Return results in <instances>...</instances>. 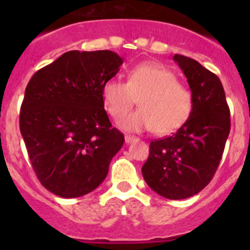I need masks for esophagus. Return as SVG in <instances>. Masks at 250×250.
Wrapping results in <instances>:
<instances>
[{
  "mask_svg": "<svg viewBox=\"0 0 250 250\" xmlns=\"http://www.w3.org/2000/svg\"><path fill=\"white\" fill-rule=\"evenodd\" d=\"M134 141H138V138H135V136H131V135L125 136V143H126V144H131V143H134Z\"/></svg>",
  "mask_w": 250,
  "mask_h": 250,
  "instance_id": "34e87169",
  "label": "esophagus"
}]
</instances>
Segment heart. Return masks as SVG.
<instances>
[{"instance_id": "obj_1", "label": "heart", "mask_w": 250, "mask_h": 250, "mask_svg": "<svg viewBox=\"0 0 250 250\" xmlns=\"http://www.w3.org/2000/svg\"><path fill=\"white\" fill-rule=\"evenodd\" d=\"M139 99L141 109L123 119L121 127L129 131L152 130L159 135L176 131L189 119L193 95L165 66L143 62L132 66L127 83L111 79L103 86V100L112 118L120 119Z\"/></svg>"}]
</instances>
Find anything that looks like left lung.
Instances as JSON below:
<instances>
[{
	"label": "left lung",
	"mask_w": 250,
	"mask_h": 250,
	"mask_svg": "<svg viewBox=\"0 0 250 250\" xmlns=\"http://www.w3.org/2000/svg\"><path fill=\"white\" fill-rule=\"evenodd\" d=\"M174 60L187 77L193 109L174 134L150 143L141 173L167 199H187L202 191L215 174L230 131V111L219 77L183 55Z\"/></svg>",
	"instance_id": "8db88e82"
}]
</instances>
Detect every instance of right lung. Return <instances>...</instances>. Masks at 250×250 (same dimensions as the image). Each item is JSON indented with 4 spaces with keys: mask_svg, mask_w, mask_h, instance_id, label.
Wrapping results in <instances>:
<instances>
[{
    "mask_svg": "<svg viewBox=\"0 0 250 250\" xmlns=\"http://www.w3.org/2000/svg\"><path fill=\"white\" fill-rule=\"evenodd\" d=\"M123 59L109 50L68 51L28 81L20 130L41 184L61 198L95 190L124 135L104 109L103 86Z\"/></svg>",
    "mask_w": 250,
    "mask_h": 250,
    "instance_id": "add662e5",
    "label": "right lung"
}]
</instances>
